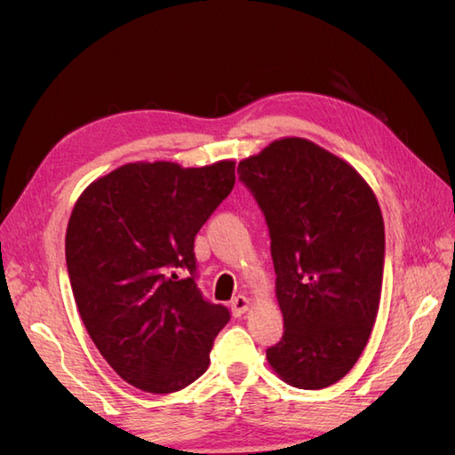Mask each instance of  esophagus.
<instances>
[{
    "instance_id": "1",
    "label": "esophagus",
    "mask_w": 455,
    "mask_h": 455,
    "mask_svg": "<svg viewBox=\"0 0 455 455\" xmlns=\"http://www.w3.org/2000/svg\"><path fill=\"white\" fill-rule=\"evenodd\" d=\"M248 307H250V299L244 295H238L230 301V311H233L235 316H243L248 311Z\"/></svg>"
}]
</instances>
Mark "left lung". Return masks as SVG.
<instances>
[{
  "mask_svg": "<svg viewBox=\"0 0 455 455\" xmlns=\"http://www.w3.org/2000/svg\"><path fill=\"white\" fill-rule=\"evenodd\" d=\"M264 212L285 332L267 347L275 373L324 389L352 370L381 299L385 228L350 164L305 139H282L238 164Z\"/></svg>",
  "mask_w": 455,
  "mask_h": 455,
  "instance_id": "1",
  "label": "left lung"
}]
</instances>
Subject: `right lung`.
<instances>
[{
  "mask_svg": "<svg viewBox=\"0 0 455 455\" xmlns=\"http://www.w3.org/2000/svg\"><path fill=\"white\" fill-rule=\"evenodd\" d=\"M235 188V162L124 164L74 205L66 266L93 344L124 381L173 393L205 373L225 305L197 287L193 243Z\"/></svg>",
  "mask_w": 455,
  "mask_h": 455,
  "instance_id": "1",
  "label": "right lung"
}]
</instances>
